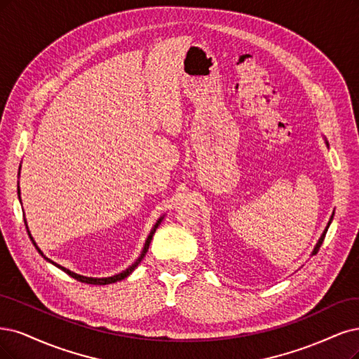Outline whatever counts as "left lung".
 <instances>
[{
  "label": "left lung",
  "mask_w": 359,
  "mask_h": 359,
  "mask_svg": "<svg viewBox=\"0 0 359 359\" xmlns=\"http://www.w3.org/2000/svg\"><path fill=\"white\" fill-rule=\"evenodd\" d=\"M325 144H327V147H328V142H327V141H325ZM332 217H334V212L331 214V218H330V221H328V224H327L325 230L323 231V234H320V238L318 239V242H316V245H315V248H313V251H312V255H315V254L319 251L320 245H323V242H324V238H325V234H327V230H328V227H330V224H331V221H332Z\"/></svg>",
  "instance_id": "obj_1"
}]
</instances>
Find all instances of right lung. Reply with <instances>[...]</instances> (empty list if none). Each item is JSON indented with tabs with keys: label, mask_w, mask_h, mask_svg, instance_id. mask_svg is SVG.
Here are the masks:
<instances>
[{
	"label": "right lung",
	"mask_w": 359,
	"mask_h": 359,
	"mask_svg": "<svg viewBox=\"0 0 359 359\" xmlns=\"http://www.w3.org/2000/svg\"><path fill=\"white\" fill-rule=\"evenodd\" d=\"M19 174H20V168H19ZM18 196H19V201H20V189H19V185H18ZM20 203H22V201H20ZM163 218H165V215H162L160 217L157 221H156V224L153 226V229H151V231H150V234H148L147 236V239H145V243H144V248H142V251H141V254H140V257L135 259V263H132L126 270H123V271H120V273H117V275H113V276H107V278H92V276H83V275H79V273H76V271H71L69 269H67V267H64V266H60V264H57V263H55V262H52L50 258H47L44 254H43V251L39 248V245L35 243V241H34V238L31 236V231H29V227H28V222H27V219L23 218V221H25V226H27V231H28V234H29V239L32 241V243H34V246H35V250L39 251V254L46 259V262H48L50 264H53V266H56L57 269H60V270H64L65 273H68L71 278H74V279H77V280H80V282H84V283H92V285H108V283H114V282H117V280H121V279H125V278H128L132 271L137 269V266L141 263V259L145 257V254H147V251H148V246H150V243H151V239H153V236H154V233H156V230H157V227L160 226V222L163 221Z\"/></svg>",
	"instance_id": "1"
}]
</instances>
